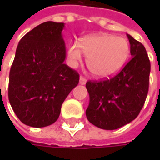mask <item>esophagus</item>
I'll use <instances>...</instances> for the list:
<instances>
[{
  "label": "esophagus",
  "mask_w": 160,
  "mask_h": 160,
  "mask_svg": "<svg viewBox=\"0 0 160 160\" xmlns=\"http://www.w3.org/2000/svg\"><path fill=\"white\" fill-rule=\"evenodd\" d=\"M86 81H87V80H86V78H84L83 76H80V84H85L86 83Z\"/></svg>",
  "instance_id": "obj_1"
}]
</instances>
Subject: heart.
I'll use <instances>...</instances> for the list:
<instances>
[{"label":"heart","mask_w":160,"mask_h":160,"mask_svg":"<svg viewBox=\"0 0 160 160\" xmlns=\"http://www.w3.org/2000/svg\"><path fill=\"white\" fill-rule=\"evenodd\" d=\"M87 55L86 63L91 73L99 79L117 75L126 65L131 46L127 39L108 33L86 36L80 42H73L68 49L69 62L76 67Z\"/></svg>","instance_id":"b5f03b06"}]
</instances>
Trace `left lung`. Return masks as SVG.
Segmentation results:
<instances>
[{"label": "left lung", "mask_w": 160, "mask_h": 160, "mask_svg": "<svg viewBox=\"0 0 160 160\" xmlns=\"http://www.w3.org/2000/svg\"><path fill=\"white\" fill-rule=\"evenodd\" d=\"M131 60L111 79L89 80L88 120L104 130L118 129L137 118L148 92L150 61L144 46L127 34Z\"/></svg>", "instance_id": "left-lung-1"}]
</instances>
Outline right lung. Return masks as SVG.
I'll use <instances>...</instances> for the list:
<instances>
[{
    "label": "right lung",
    "instance_id": "obj_1",
    "mask_svg": "<svg viewBox=\"0 0 160 160\" xmlns=\"http://www.w3.org/2000/svg\"><path fill=\"white\" fill-rule=\"evenodd\" d=\"M64 23L44 22L19 42L9 74L8 98L24 124L42 128L54 123L79 73L64 64Z\"/></svg>",
    "mask_w": 160,
    "mask_h": 160
}]
</instances>
